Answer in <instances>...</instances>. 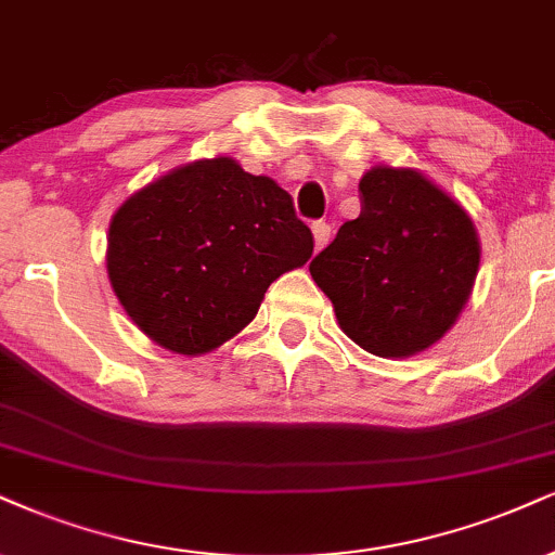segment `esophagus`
Listing matches in <instances>:
<instances>
[{
  "label": "esophagus",
  "instance_id": "obj_1",
  "mask_svg": "<svg viewBox=\"0 0 555 555\" xmlns=\"http://www.w3.org/2000/svg\"><path fill=\"white\" fill-rule=\"evenodd\" d=\"M311 231H313V242H317V249H324V246L330 244V238H332V225L319 221V223L311 225Z\"/></svg>",
  "mask_w": 555,
  "mask_h": 555
}]
</instances>
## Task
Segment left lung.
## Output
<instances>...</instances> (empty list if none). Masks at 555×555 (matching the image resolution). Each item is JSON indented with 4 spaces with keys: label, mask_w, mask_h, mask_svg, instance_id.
Wrapping results in <instances>:
<instances>
[{
    "label": "left lung",
    "mask_w": 555,
    "mask_h": 555,
    "mask_svg": "<svg viewBox=\"0 0 555 555\" xmlns=\"http://www.w3.org/2000/svg\"><path fill=\"white\" fill-rule=\"evenodd\" d=\"M360 216L309 264L341 332L378 358H412L455 324L481 246L474 221L414 169L373 167Z\"/></svg>",
    "instance_id": "1"
}]
</instances>
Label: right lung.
I'll list each match as a JSON object with an SVG mask.
<instances>
[{
	"mask_svg": "<svg viewBox=\"0 0 555 555\" xmlns=\"http://www.w3.org/2000/svg\"><path fill=\"white\" fill-rule=\"evenodd\" d=\"M311 251L291 195L218 156L172 169L115 210L107 278L149 339L205 354L242 332L272 280Z\"/></svg>",
	"mask_w": 555,
	"mask_h": 555,
	"instance_id": "obj_1",
	"label": "right lung"
}]
</instances>
